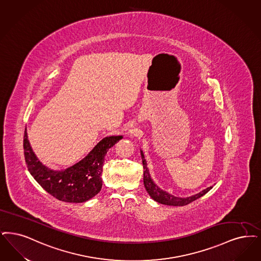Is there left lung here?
<instances>
[{
  "label": "left lung",
  "mask_w": 261,
  "mask_h": 261,
  "mask_svg": "<svg viewBox=\"0 0 261 261\" xmlns=\"http://www.w3.org/2000/svg\"><path fill=\"white\" fill-rule=\"evenodd\" d=\"M141 156H142V161H143V166H144V185L145 188L147 191V193L149 194V196L153 199L154 201H156L160 204L163 205H168V206H186L189 203L193 202L194 200L200 198L201 196L205 195L208 191H210L213 187L206 188L204 190H202L201 192H199L195 195L186 197V198H181V197H176L172 194H169L166 191L160 189L157 187L156 185L153 182L152 178L149 175L148 169L146 167V161L145 159V155L143 153V151L141 150Z\"/></svg>",
  "instance_id": "left-lung-1"
}]
</instances>
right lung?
<instances>
[{"label":"right lung","mask_w":261,"mask_h":261,"mask_svg":"<svg viewBox=\"0 0 261 261\" xmlns=\"http://www.w3.org/2000/svg\"><path fill=\"white\" fill-rule=\"evenodd\" d=\"M122 139L110 136L101 140L93 149L73 166L54 171L42 165L32 149L27 132H24V156L32 176L46 192L60 201L83 203L93 198L102 188V172L108 150Z\"/></svg>","instance_id":"add662e5"}]
</instances>
